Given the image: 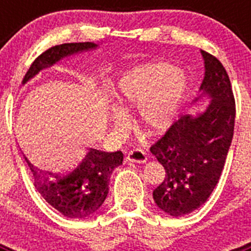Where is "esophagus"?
<instances>
[{
  "label": "esophagus",
  "instance_id": "obj_1",
  "mask_svg": "<svg viewBox=\"0 0 251 251\" xmlns=\"http://www.w3.org/2000/svg\"><path fill=\"white\" fill-rule=\"evenodd\" d=\"M127 159L130 162H137V163H145L147 161V154L143 150H132L127 153Z\"/></svg>",
  "mask_w": 251,
  "mask_h": 251
}]
</instances>
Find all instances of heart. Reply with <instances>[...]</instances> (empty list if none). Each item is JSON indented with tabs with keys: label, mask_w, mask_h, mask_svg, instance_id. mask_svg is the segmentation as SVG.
<instances>
[{
	"label": "heart",
	"mask_w": 251,
	"mask_h": 251,
	"mask_svg": "<svg viewBox=\"0 0 251 251\" xmlns=\"http://www.w3.org/2000/svg\"><path fill=\"white\" fill-rule=\"evenodd\" d=\"M186 89V77L168 63H150L132 69L121 77L115 103L123 112L138 110L141 126L151 134H162L174 123ZM115 127L124 128L123 113L112 117Z\"/></svg>",
	"instance_id": "1"
}]
</instances>
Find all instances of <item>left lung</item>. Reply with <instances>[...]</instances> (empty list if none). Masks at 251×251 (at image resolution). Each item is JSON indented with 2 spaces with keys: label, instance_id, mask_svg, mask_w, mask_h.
Returning <instances> with one entry per match:
<instances>
[{
  "label": "left lung",
  "instance_id": "obj_1",
  "mask_svg": "<svg viewBox=\"0 0 251 251\" xmlns=\"http://www.w3.org/2000/svg\"><path fill=\"white\" fill-rule=\"evenodd\" d=\"M205 77L201 94L211 99L203 113L182 115L151 152L166 171L165 179L153 191L161 210L178 217L195 211L207 201L220 179L234 136L235 99L223 64L201 50Z\"/></svg>",
  "mask_w": 251,
  "mask_h": 251
}]
</instances>
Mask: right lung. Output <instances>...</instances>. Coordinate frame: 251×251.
Here are the masks:
<instances>
[{"label": "right lung", "instance_id": "right-lung-1", "mask_svg": "<svg viewBox=\"0 0 251 251\" xmlns=\"http://www.w3.org/2000/svg\"><path fill=\"white\" fill-rule=\"evenodd\" d=\"M94 43H70L52 46L37 56L26 73L22 84L34 77L40 70L54 65L63 57L97 48ZM34 185L44 200L69 219H84L94 214L109 191L110 175L123 162V153L101 152L90 148L83 161L63 174L45 172L31 165Z\"/></svg>", "mask_w": 251, "mask_h": 251}]
</instances>
